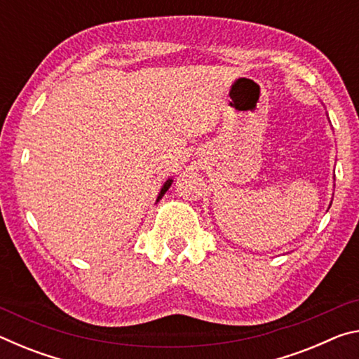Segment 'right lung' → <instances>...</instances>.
<instances>
[{"instance_id": "right-lung-1", "label": "right lung", "mask_w": 359, "mask_h": 359, "mask_svg": "<svg viewBox=\"0 0 359 359\" xmlns=\"http://www.w3.org/2000/svg\"><path fill=\"white\" fill-rule=\"evenodd\" d=\"M172 185V179H168L166 182H165V185H163L161 187V190H160V194H158V198H156V203L158 201H160V199L163 198V196H165V193L169 190V187H171Z\"/></svg>"}]
</instances>
